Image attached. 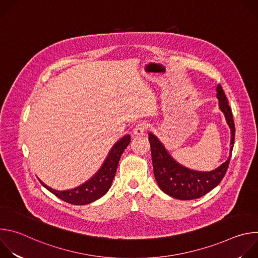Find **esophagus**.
<instances>
[{
	"label": "esophagus",
	"mask_w": 258,
	"mask_h": 258,
	"mask_svg": "<svg viewBox=\"0 0 258 258\" xmlns=\"http://www.w3.org/2000/svg\"><path fill=\"white\" fill-rule=\"evenodd\" d=\"M147 128H148V124H146L144 122H140L139 124L136 125V127L134 130V133H135L136 136H142V135L145 134Z\"/></svg>",
	"instance_id": "esophagus-1"
}]
</instances>
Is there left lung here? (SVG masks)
Here are the masks:
<instances>
[{
  "mask_svg": "<svg viewBox=\"0 0 258 258\" xmlns=\"http://www.w3.org/2000/svg\"><path fill=\"white\" fill-rule=\"evenodd\" d=\"M216 91L217 98L219 99V108L225 113L232 132L231 155L218 168L208 172H200L179 165L167 153L159 140L154 135L149 134L154 176L159 188L165 194L175 199L192 200L204 196L222 181L229 168L235 143L236 128L232 109L223 87L218 85Z\"/></svg>",
  "mask_w": 258,
  "mask_h": 258,
  "instance_id": "1",
  "label": "left lung"
}]
</instances>
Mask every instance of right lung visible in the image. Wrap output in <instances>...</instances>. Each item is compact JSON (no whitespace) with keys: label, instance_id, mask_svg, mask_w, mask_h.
Here are the masks:
<instances>
[{"label":"right lung","instance_id":"1","mask_svg":"<svg viewBox=\"0 0 258 258\" xmlns=\"http://www.w3.org/2000/svg\"><path fill=\"white\" fill-rule=\"evenodd\" d=\"M130 142V135H126L121 140H119L113 146L111 151L109 152L104 164L99 169V171L91 179L78 188L66 191H56L46 186L44 182L41 181L42 185L55 196L67 203L73 205H86L92 203L108 192L114 178L121 154Z\"/></svg>","mask_w":258,"mask_h":258}]
</instances>
